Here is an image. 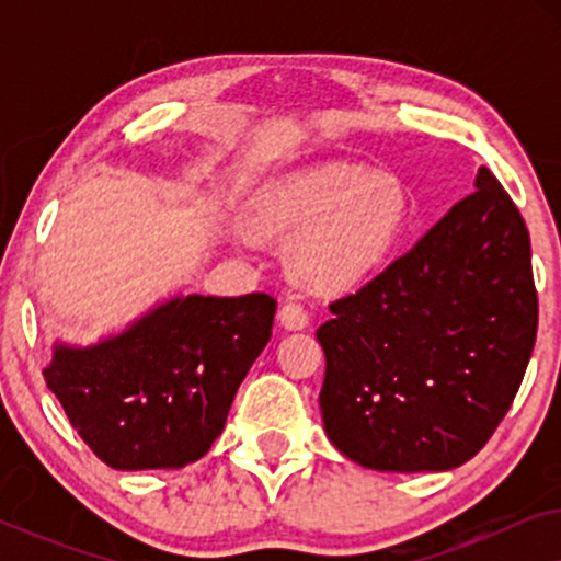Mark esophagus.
I'll return each mask as SVG.
<instances>
[{
	"instance_id": "1",
	"label": "esophagus",
	"mask_w": 561,
	"mask_h": 561,
	"mask_svg": "<svg viewBox=\"0 0 561 561\" xmlns=\"http://www.w3.org/2000/svg\"><path fill=\"white\" fill-rule=\"evenodd\" d=\"M278 317H280V324L286 329H304L309 324V311H306V306L301 301H296V298H290V301L283 304Z\"/></svg>"
}]
</instances>
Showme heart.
Instances as JSON below:
<instances>
[{
  "label": "heart",
  "instance_id": "b5f03b06",
  "mask_svg": "<svg viewBox=\"0 0 561 561\" xmlns=\"http://www.w3.org/2000/svg\"><path fill=\"white\" fill-rule=\"evenodd\" d=\"M411 198L393 173L355 163H317L260 194L255 225L296 237L294 267L317 288H347L386 263L401 240Z\"/></svg>",
  "mask_w": 561,
  "mask_h": 561
}]
</instances>
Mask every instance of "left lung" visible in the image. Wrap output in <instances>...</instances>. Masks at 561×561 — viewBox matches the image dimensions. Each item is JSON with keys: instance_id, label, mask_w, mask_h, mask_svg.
Masks as SVG:
<instances>
[{"instance_id": "obj_1", "label": "left lung", "mask_w": 561, "mask_h": 561, "mask_svg": "<svg viewBox=\"0 0 561 561\" xmlns=\"http://www.w3.org/2000/svg\"><path fill=\"white\" fill-rule=\"evenodd\" d=\"M329 311L319 403L334 447L380 472L465 465L508 413L534 352L526 221L482 165L470 196Z\"/></svg>"}]
</instances>
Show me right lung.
Instances as JSON below:
<instances>
[{"mask_svg":"<svg viewBox=\"0 0 561 561\" xmlns=\"http://www.w3.org/2000/svg\"><path fill=\"white\" fill-rule=\"evenodd\" d=\"M275 309L267 294L173 298L96 347H58L45 380L104 465L183 467L225 428Z\"/></svg>","mask_w":561,"mask_h":561,"instance_id":"1","label":"right lung"}]
</instances>
